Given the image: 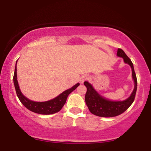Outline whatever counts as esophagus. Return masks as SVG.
<instances>
[{"label": "esophagus", "instance_id": "obj_1", "mask_svg": "<svg viewBox=\"0 0 151 151\" xmlns=\"http://www.w3.org/2000/svg\"><path fill=\"white\" fill-rule=\"evenodd\" d=\"M88 79H89V77H88L87 75L83 76V77L81 78V79H80V82L81 83V84H82V83H84V81L87 80Z\"/></svg>", "mask_w": 151, "mask_h": 151}]
</instances>
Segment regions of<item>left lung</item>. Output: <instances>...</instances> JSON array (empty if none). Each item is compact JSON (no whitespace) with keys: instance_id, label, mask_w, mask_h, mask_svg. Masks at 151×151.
<instances>
[{"instance_id":"8db88e82","label":"left lung","mask_w":151,"mask_h":151,"mask_svg":"<svg viewBox=\"0 0 151 151\" xmlns=\"http://www.w3.org/2000/svg\"><path fill=\"white\" fill-rule=\"evenodd\" d=\"M117 55L123 58L124 62L131 66L132 69V77L135 84L134 89L131 96L124 101H110L100 96L89 82L84 81V84L87 89L85 94L86 106L89 108L90 112L97 116L114 117L120 115L129 108L135 99L137 90V78L133 68V65L129 57L120 48L118 49Z\"/></svg>"}]
</instances>
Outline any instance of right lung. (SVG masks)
<instances>
[{
	"label": "right lung",
	"instance_id": "add662e5",
	"mask_svg": "<svg viewBox=\"0 0 151 151\" xmlns=\"http://www.w3.org/2000/svg\"><path fill=\"white\" fill-rule=\"evenodd\" d=\"M13 82H14L15 89V91H16L17 96H18L19 100H20L22 104L25 106L27 109L31 111L39 114H45V115L52 114L60 111L66 103L67 96H69V94L71 92H72L74 89H76V88L79 85V83H77V84L72 86L71 89L66 90L64 92H62L61 94L57 96L56 98L50 100V101L44 102H36L31 101V100H29L28 99L26 98L25 96L22 95L20 89H19L18 82V80H17L16 65H15L14 76H13Z\"/></svg>",
	"mask_w": 151,
	"mask_h": 151
}]
</instances>
